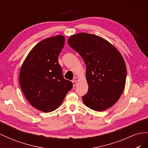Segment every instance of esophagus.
Returning <instances> with one entry per match:
<instances>
[{
  "mask_svg": "<svg viewBox=\"0 0 148 148\" xmlns=\"http://www.w3.org/2000/svg\"><path fill=\"white\" fill-rule=\"evenodd\" d=\"M72 83H73V87H75L76 85H77V82L76 81V80H73Z\"/></svg>",
  "mask_w": 148,
  "mask_h": 148,
  "instance_id": "obj_1",
  "label": "esophagus"
}]
</instances>
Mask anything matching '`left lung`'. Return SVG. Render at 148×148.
Listing matches in <instances>:
<instances>
[{
  "mask_svg": "<svg viewBox=\"0 0 148 148\" xmlns=\"http://www.w3.org/2000/svg\"><path fill=\"white\" fill-rule=\"evenodd\" d=\"M68 44L86 64L88 91L82 97L84 104L98 112L112 106L123 92L127 77L119 51L106 39L86 33L71 36Z\"/></svg>",
  "mask_w": 148,
  "mask_h": 148,
  "instance_id": "obj_1",
  "label": "left lung"
}]
</instances>
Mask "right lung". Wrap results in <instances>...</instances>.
I'll return each mask as SVG.
<instances>
[{
  "label": "right lung",
  "instance_id": "1",
  "mask_svg": "<svg viewBox=\"0 0 148 148\" xmlns=\"http://www.w3.org/2000/svg\"><path fill=\"white\" fill-rule=\"evenodd\" d=\"M65 37L58 35L42 40L30 51L22 65L20 84L30 104L37 109L50 112L57 109L73 87L65 79L58 62Z\"/></svg>",
  "mask_w": 148,
  "mask_h": 148
}]
</instances>
